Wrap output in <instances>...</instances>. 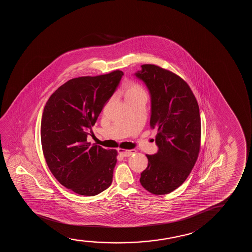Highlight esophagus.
<instances>
[{
    "mask_svg": "<svg viewBox=\"0 0 252 252\" xmlns=\"http://www.w3.org/2000/svg\"><path fill=\"white\" fill-rule=\"evenodd\" d=\"M118 152H119V154L122 156V157H130V156L132 155V154H134L136 152H135V150L126 151V150H123V149H118Z\"/></svg>",
    "mask_w": 252,
    "mask_h": 252,
    "instance_id": "obj_1",
    "label": "esophagus"
}]
</instances>
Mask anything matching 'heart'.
<instances>
[{"mask_svg": "<svg viewBox=\"0 0 252 252\" xmlns=\"http://www.w3.org/2000/svg\"><path fill=\"white\" fill-rule=\"evenodd\" d=\"M145 93L144 90L141 87L139 86L137 83H128L126 84V95H130V94H134Z\"/></svg>", "mask_w": 252, "mask_h": 252, "instance_id": "obj_1", "label": "heart"}]
</instances>
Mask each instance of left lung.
Segmentation results:
<instances>
[{
    "label": "left lung",
    "instance_id": "8db88e82",
    "mask_svg": "<svg viewBox=\"0 0 252 252\" xmlns=\"http://www.w3.org/2000/svg\"><path fill=\"white\" fill-rule=\"evenodd\" d=\"M134 76L151 94L152 129L157 128L158 151L146 155L148 166L140 183L154 194H166L188 178L200 152V115L188 83L176 74L154 64H144Z\"/></svg>",
    "mask_w": 252,
    "mask_h": 252
}]
</instances>
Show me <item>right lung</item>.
I'll list each match as a JSON object with an SVG mask.
<instances>
[{"mask_svg": "<svg viewBox=\"0 0 252 252\" xmlns=\"http://www.w3.org/2000/svg\"><path fill=\"white\" fill-rule=\"evenodd\" d=\"M124 74L69 80L49 98L41 120V144L49 169L73 192L94 196L110 186L117 152L87 142L105 104Z\"/></svg>", "mask_w": 252, "mask_h": 252, "instance_id": "1", "label": "right lung"}]
</instances>
